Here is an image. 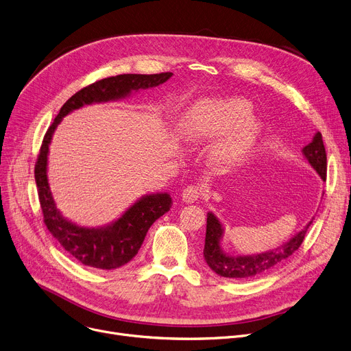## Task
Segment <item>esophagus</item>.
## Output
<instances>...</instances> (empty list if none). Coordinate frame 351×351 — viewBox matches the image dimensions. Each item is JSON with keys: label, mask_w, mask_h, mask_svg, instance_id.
Here are the masks:
<instances>
[{"label": "esophagus", "mask_w": 351, "mask_h": 351, "mask_svg": "<svg viewBox=\"0 0 351 351\" xmlns=\"http://www.w3.org/2000/svg\"><path fill=\"white\" fill-rule=\"evenodd\" d=\"M199 195H201V190L198 187H195V185H187V187H185L181 193V199L184 202L191 204V202L198 201Z\"/></svg>", "instance_id": "34e87169"}]
</instances>
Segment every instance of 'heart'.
<instances>
[{"label":"heart","instance_id":"b5f03b06","mask_svg":"<svg viewBox=\"0 0 351 351\" xmlns=\"http://www.w3.org/2000/svg\"><path fill=\"white\" fill-rule=\"evenodd\" d=\"M177 132L187 144H198L223 133L215 144V156L223 162H237L255 147L261 126L252 117L248 101L205 99L185 110Z\"/></svg>","mask_w":351,"mask_h":351}]
</instances>
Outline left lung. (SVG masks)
<instances>
[{"label":"left lung","instance_id":"obj_1","mask_svg":"<svg viewBox=\"0 0 351 351\" xmlns=\"http://www.w3.org/2000/svg\"><path fill=\"white\" fill-rule=\"evenodd\" d=\"M302 154L307 160V162L316 170L319 177L326 181L327 157L320 132H317L313 136V140L302 149ZM312 222L313 218L306 223L302 231L293 235L287 242L278 246V248L252 255H231L225 252L221 245L225 232L222 222L213 213H208L207 232H205L204 245V259L211 269L222 278L251 279L259 276L267 271H271L272 267L278 266L280 262H283L286 258H289L293 252L299 250V246L302 245Z\"/></svg>","mask_w":351,"mask_h":351}]
</instances>
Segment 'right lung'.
Masks as SVG:
<instances>
[{"mask_svg": "<svg viewBox=\"0 0 351 351\" xmlns=\"http://www.w3.org/2000/svg\"><path fill=\"white\" fill-rule=\"evenodd\" d=\"M171 76V72L156 75L126 73L97 80L66 100L44 137L35 164V181L44 222L52 237L80 263L110 271L130 262L138 252L153 222L170 211L173 201L169 193L146 194L130 205L117 219L97 228L80 226L69 221L56 208L48 182V154L52 136L62 119L73 110L95 103L126 99L133 92L156 88Z\"/></svg>", "mask_w": 351, "mask_h": 351, "instance_id": "add662e5", "label": "right lung"}]
</instances>
